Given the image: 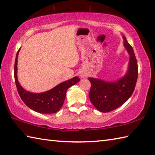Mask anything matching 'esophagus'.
Wrapping results in <instances>:
<instances>
[{
    "mask_svg": "<svg viewBox=\"0 0 155 155\" xmlns=\"http://www.w3.org/2000/svg\"><path fill=\"white\" fill-rule=\"evenodd\" d=\"M80 77H81V78H84L86 77V74H83V73H81V74H80Z\"/></svg>",
    "mask_w": 155,
    "mask_h": 155,
    "instance_id": "esophagus-1",
    "label": "esophagus"
}]
</instances>
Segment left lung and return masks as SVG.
Returning <instances> with one entry per match:
<instances>
[{
	"mask_svg": "<svg viewBox=\"0 0 155 155\" xmlns=\"http://www.w3.org/2000/svg\"><path fill=\"white\" fill-rule=\"evenodd\" d=\"M124 45L130 56L126 74L116 81L107 82L89 77L91 87L89 99L99 111L109 112L123 105L134 92L138 78V64L133 48L123 35Z\"/></svg>",
	"mask_w": 155,
	"mask_h": 155,
	"instance_id": "8db88e82",
	"label": "left lung"
}]
</instances>
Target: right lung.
Masks as SVG:
<instances>
[{
	"mask_svg": "<svg viewBox=\"0 0 155 155\" xmlns=\"http://www.w3.org/2000/svg\"><path fill=\"white\" fill-rule=\"evenodd\" d=\"M20 49L17 52L15 62V81L20 97L27 107L38 113L44 114L56 113L62 107L68 88L79 82L80 78L74 77L44 93H34L27 91L21 86L17 79V59Z\"/></svg>",
	"mask_w": 155,
	"mask_h": 155,
	"instance_id": "right-lung-1",
	"label": "right lung"
}]
</instances>
